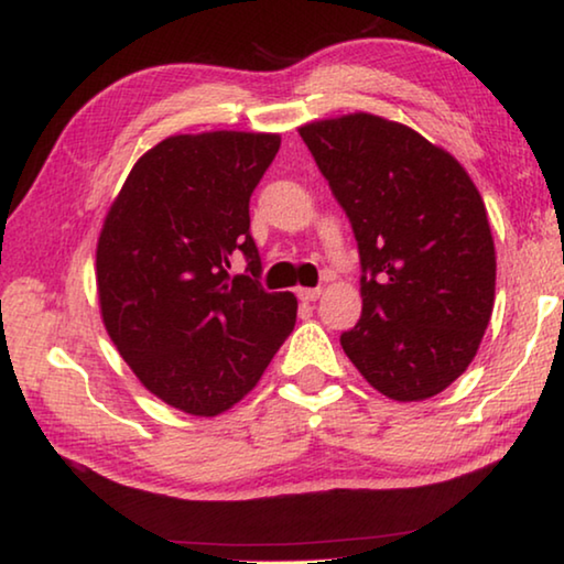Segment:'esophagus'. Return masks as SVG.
Segmentation results:
<instances>
[{
	"instance_id": "esophagus-1",
	"label": "esophagus",
	"mask_w": 564,
	"mask_h": 564,
	"mask_svg": "<svg viewBox=\"0 0 564 564\" xmlns=\"http://www.w3.org/2000/svg\"><path fill=\"white\" fill-rule=\"evenodd\" d=\"M321 293H324L321 289H299V299L306 303H314L321 299Z\"/></svg>"
}]
</instances>
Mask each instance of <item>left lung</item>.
<instances>
[{"label": "left lung", "mask_w": 564, "mask_h": 564, "mask_svg": "<svg viewBox=\"0 0 564 564\" xmlns=\"http://www.w3.org/2000/svg\"><path fill=\"white\" fill-rule=\"evenodd\" d=\"M299 132L359 243L364 308L346 356L383 397H436L467 371L495 306L485 200L406 124L354 112Z\"/></svg>", "instance_id": "obj_1"}]
</instances>
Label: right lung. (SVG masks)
I'll list each match as a JSON object with an SVG mask.
<instances>
[{"instance_id": "obj_1", "label": "right lung", "mask_w": 564, "mask_h": 564, "mask_svg": "<svg viewBox=\"0 0 564 564\" xmlns=\"http://www.w3.org/2000/svg\"><path fill=\"white\" fill-rule=\"evenodd\" d=\"M281 148L268 132L158 142L130 170L97 240L107 334L142 387L193 416L238 404L296 326V296L258 283L248 203ZM240 249L248 274L230 276Z\"/></svg>"}]
</instances>
